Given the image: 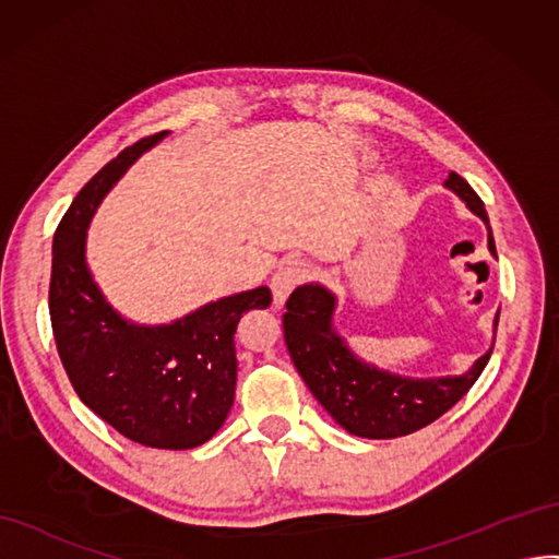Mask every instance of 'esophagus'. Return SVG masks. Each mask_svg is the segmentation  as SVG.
Wrapping results in <instances>:
<instances>
[{
	"instance_id": "obj_1",
	"label": "esophagus",
	"mask_w": 559,
	"mask_h": 559,
	"mask_svg": "<svg viewBox=\"0 0 559 559\" xmlns=\"http://www.w3.org/2000/svg\"><path fill=\"white\" fill-rule=\"evenodd\" d=\"M308 277V265L298 259L284 261L273 275V282H270V289H273L275 306H282L286 296H289L296 286Z\"/></svg>"
}]
</instances>
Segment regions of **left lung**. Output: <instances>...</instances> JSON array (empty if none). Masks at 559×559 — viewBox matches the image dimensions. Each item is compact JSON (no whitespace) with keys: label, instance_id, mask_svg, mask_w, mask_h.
<instances>
[{"label":"left lung","instance_id":"left-lung-1","mask_svg":"<svg viewBox=\"0 0 559 559\" xmlns=\"http://www.w3.org/2000/svg\"><path fill=\"white\" fill-rule=\"evenodd\" d=\"M444 186L454 190L489 228L485 202L465 183V178L451 171ZM489 251L496 255L491 228ZM334 310L336 298L322 284L298 286L286 300L282 317L284 341L294 367L304 376L317 402L341 428L369 440H392L430 426L473 388L493 350L489 348L463 376L404 379L357 359L331 324ZM496 324L499 317L493 320V329Z\"/></svg>","mask_w":559,"mask_h":559}]
</instances>
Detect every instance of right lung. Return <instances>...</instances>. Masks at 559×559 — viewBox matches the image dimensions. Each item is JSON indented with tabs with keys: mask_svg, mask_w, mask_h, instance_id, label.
Returning a JSON list of instances; mask_svg holds the SVG:
<instances>
[{
	"mask_svg": "<svg viewBox=\"0 0 559 559\" xmlns=\"http://www.w3.org/2000/svg\"><path fill=\"white\" fill-rule=\"evenodd\" d=\"M169 131L124 147L88 180L53 235L49 312L56 348L80 400L117 432L155 449L200 447L235 402V331L247 310L267 308V286L225 296L171 324L127 322L86 267L88 221L145 150Z\"/></svg>",
	"mask_w": 559,
	"mask_h": 559,
	"instance_id": "1",
	"label": "right lung"
}]
</instances>
